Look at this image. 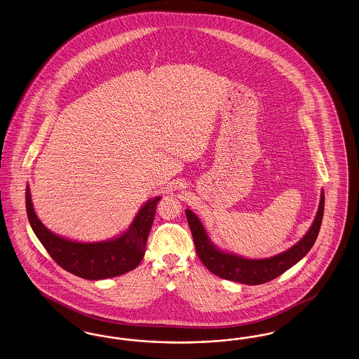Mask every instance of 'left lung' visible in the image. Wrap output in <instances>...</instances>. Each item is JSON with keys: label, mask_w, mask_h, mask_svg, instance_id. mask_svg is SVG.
<instances>
[{"label": "left lung", "mask_w": 359, "mask_h": 359, "mask_svg": "<svg viewBox=\"0 0 359 359\" xmlns=\"http://www.w3.org/2000/svg\"><path fill=\"white\" fill-rule=\"evenodd\" d=\"M323 210L325 194L322 192L314 223L309 232L303 236L301 242H298L294 247L287 250L286 252H282L276 257L257 260L241 258L217 250L215 245L210 242V238L207 236V232L204 230L198 216L189 210H187L186 215L188 226L192 232L198 257L201 258L203 264L219 278L250 286H257L267 283L276 276L282 275L294 264H297L310 251V248L316 243V236L320 230Z\"/></svg>", "instance_id": "1"}]
</instances>
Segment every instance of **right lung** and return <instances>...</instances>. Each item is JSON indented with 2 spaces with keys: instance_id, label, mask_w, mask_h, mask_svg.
I'll return each mask as SVG.
<instances>
[{
  "instance_id": "right-lung-1",
  "label": "right lung",
  "mask_w": 359,
  "mask_h": 359,
  "mask_svg": "<svg viewBox=\"0 0 359 359\" xmlns=\"http://www.w3.org/2000/svg\"><path fill=\"white\" fill-rule=\"evenodd\" d=\"M25 199L29 223L48 254L65 271L89 280L118 276L139 266L160 201L155 198L145 203L120 238L100 243H77L60 238L43 226L33 210L29 187Z\"/></svg>"
}]
</instances>
